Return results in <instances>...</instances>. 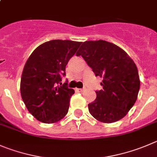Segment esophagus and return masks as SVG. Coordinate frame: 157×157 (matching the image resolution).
Returning <instances> with one entry per match:
<instances>
[{
    "label": "esophagus",
    "mask_w": 157,
    "mask_h": 157,
    "mask_svg": "<svg viewBox=\"0 0 157 157\" xmlns=\"http://www.w3.org/2000/svg\"><path fill=\"white\" fill-rule=\"evenodd\" d=\"M84 90H85L84 88H76V90L78 92H83L84 91Z\"/></svg>",
    "instance_id": "esophagus-1"
}]
</instances>
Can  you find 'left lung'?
I'll return each instance as SVG.
<instances>
[{"label": "left lung", "instance_id": "left-lung-1", "mask_svg": "<svg viewBox=\"0 0 157 157\" xmlns=\"http://www.w3.org/2000/svg\"><path fill=\"white\" fill-rule=\"evenodd\" d=\"M81 56L95 76L103 78V90L88 108L90 115L104 123L121 119L138 98L140 80L137 67L122 49L105 40L86 41L77 53Z\"/></svg>", "mask_w": 157, "mask_h": 157}]
</instances>
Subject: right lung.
Listing matches in <instances>:
<instances>
[{
  "label": "right lung",
  "instance_id": "obj_1",
  "mask_svg": "<svg viewBox=\"0 0 157 157\" xmlns=\"http://www.w3.org/2000/svg\"><path fill=\"white\" fill-rule=\"evenodd\" d=\"M81 42L51 40L39 45L28 60L20 83L21 98L28 111L39 121L56 123L68 112L74 89L59 87L66 66Z\"/></svg>",
  "mask_w": 157,
  "mask_h": 157
}]
</instances>
